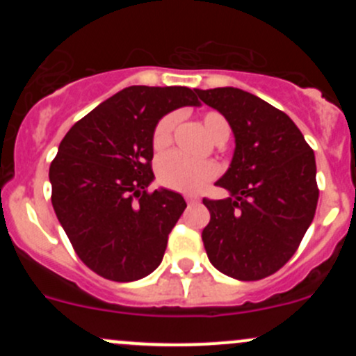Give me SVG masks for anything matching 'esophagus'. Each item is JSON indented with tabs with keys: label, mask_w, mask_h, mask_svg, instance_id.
<instances>
[{
	"label": "esophagus",
	"mask_w": 356,
	"mask_h": 356,
	"mask_svg": "<svg viewBox=\"0 0 356 356\" xmlns=\"http://www.w3.org/2000/svg\"><path fill=\"white\" fill-rule=\"evenodd\" d=\"M186 201H188V203H196V201H200V198H198V196L186 195Z\"/></svg>",
	"instance_id": "34e87169"
}]
</instances>
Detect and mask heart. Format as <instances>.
Wrapping results in <instances>:
<instances>
[{"label":"heart","instance_id":"obj_1","mask_svg":"<svg viewBox=\"0 0 356 356\" xmlns=\"http://www.w3.org/2000/svg\"><path fill=\"white\" fill-rule=\"evenodd\" d=\"M204 131L213 141L224 143L229 136V122L218 111H207L201 117ZM177 115L167 113L156 122L152 132V146L155 152H163L172 143ZM218 175L217 163L210 160H191L179 153H167L158 160L156 179L161 186L181 193H198Z\"/></svg>","mask_w":356,"mask_h":356}]
</instances>
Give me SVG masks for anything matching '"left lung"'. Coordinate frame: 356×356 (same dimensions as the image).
I'll use <instances>...</instances> for the list:
<instances>
[{
    "label": "left lung",
    "instance_id": "8db88e82",
    "mask_svg": "<svg viewBox=\"0 0 356 356\" xmlns=\"http://www.w3.org/2000/svg\"><path fill=\"white\" fill-rule=\"evenodd\" d=\"M232 127L236 149L217 186L225 200L203 198L210 222L203 245L215 268L239 281L275 274L296 253L317 210L314 149L275 106L236 88L196 89Z\"/></svg>",
    "mask_w": 356,
    "mask_h": 356
}]
</instances>
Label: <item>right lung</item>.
Masks as SVG:
<instances>
[{"label":"right lung","mask_w":356,"mask_h":356,"mask_svg":"<svg viewBox=\"0 0 356 356\" xmlns=\"http://www.w3.org/2000/svg\"><path fill=\"white\" fill-rule=\"evenodd\" d=\"M181 86H131L75 122L49 167L51 203L77 257L102 277L131 282L160 265L186 208L179 193L148 191L152 132L165 113L198 105Z\"/></svg>","instance_id":"1"}]
</instances>
